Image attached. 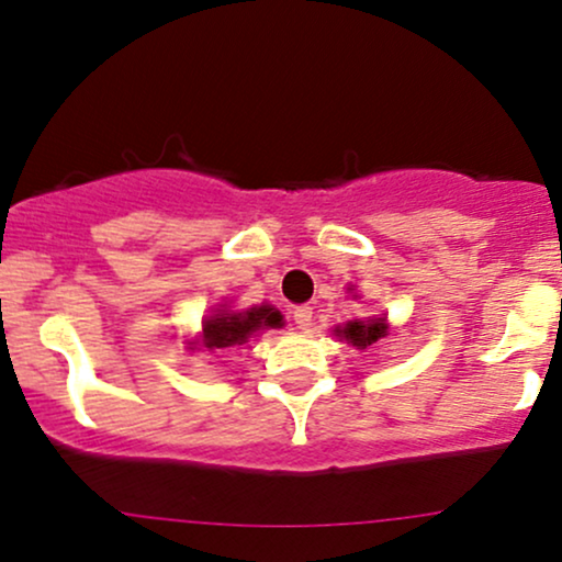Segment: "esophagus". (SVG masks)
I'll return each instance as SVG.
<instances>
[{
    "instance_id": "34e87169",
    "label": "esophagus",
    "mask_w": 562,
    "mask_h": 562,
    "mask_svg": "<svg viewBox=\"0 0 562 562\" xmlns=\"http://www.w3.org/2000/svg\"><path fill=\"white\" fill-rule=\"evenodd\" d=\"M312 314H314L312 306H299L293 312V322L301 327V330H306V327L312 325Z\"/></svg>"
}]
</instances>
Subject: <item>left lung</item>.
I'll return each instance as SVG.
<instances>
[{
    "label": "left lung",
    "instance_id": "1",
    "mask_svg": "<svg viewBox=\"0 0 562 562\" xmlns=\"http://www.w3.org/2000/svg\"><path fill=\"white\" fill-rule=\"evenodd\" d=\"M335 335L346 338L348 344H353L357 348H372L380 338L389 335V322H385V317H367L364 322L351 319L344 327H335Z\"/></svg>",
    "mask_w": 562,
    "mask_h": 562
}]
</instances>
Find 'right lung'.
<instances>
[{
  "label": "right lung",
  "mask_w": 562,
  "mask_h": 562,
  "mask_svg": "<svg viewBox=\"0 0 562 562\" xmlns=\"http://www.w3.org/2000/svg\"><path fill=\"white\" fill-rule=\"evenodd\" d=\"M269 327H282V314L269 303L243 308V312L216 308V314L203 319L200 346L209 351H229V348L248 344L254 335L269 330Z\"/></svg>",
  "instance_id": "obj_1"
}]
</instances>
